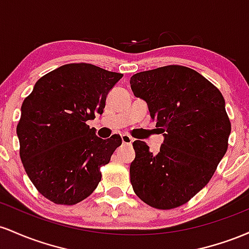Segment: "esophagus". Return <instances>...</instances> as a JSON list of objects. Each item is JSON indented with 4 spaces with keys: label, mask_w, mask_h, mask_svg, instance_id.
<instances>
[{
    "label": "esophagus",
    "mask_w": 249,
    "mask_h": 249,
    "mask_svg": "<svg viewBox=\"0 0 249 249\" xmlns=\"http://www.w3.org/2000/svg\"><path fill=\"white\" fill-rule=\"evenodd\" d=\"M121 139H122V143L124 144H132V142L134 141V139L132 136L128 135V134H124V135L121 136Z\"/></svg>",
    "instance_id": "esophagus-1"
}]
</instances>
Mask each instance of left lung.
Listing matches in <instances>:
<instances>
[{
	"mask_svg": "<svg viewBox=\"0 0 249 249\" xmlns=\"http://www.w3.org/2000/svg\"><path fill=\"white\" fill-rule=\"evenodd\" d=\"M130 87L146 101L163 135L158 153L146 142H133L134 192L154 208L178 207L207 185L227 152L231 122L225 99L207 79L183 66L138 72Z\"/></svg>",
	"mask_w": 249,
	"mask_h": 249,
	"instance_id": "1",
	"label": "left lung"
}]
</instances>
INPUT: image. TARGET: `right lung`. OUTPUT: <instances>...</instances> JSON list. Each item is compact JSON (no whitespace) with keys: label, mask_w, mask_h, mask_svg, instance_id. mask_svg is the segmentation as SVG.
Returning a JSON list of instances; mask_svg holds the SVG:
<instances>
[{"label":"right lung","mask_w":249,"mask_h":249,"mask_svg":"<svg viewBox=\"0 0 249 249\" xmlns=\"http://www.w3.org/2000/svg\"><path fill=\"white\" fill-rule=\"evenodd\" d=\"M122 76L89 63L64 64L42 76L22 103L19 156L36 189L54 203L88 197L101 181L100 167L121 146L119 134L97 138L86 122L103 113Z\"/></svg>","instance_id":"right-lung-1"}]
</instances>
